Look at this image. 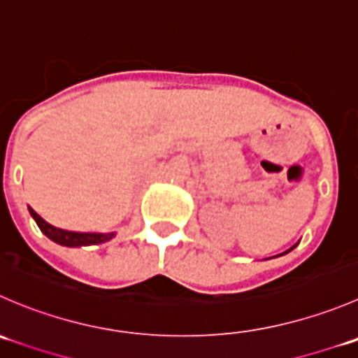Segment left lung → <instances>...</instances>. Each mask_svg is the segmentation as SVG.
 Returning a JSON list of instances; mask_svg holds the SVG:
<instances>
[{"mask_svg": "<svg viewBox=\"0 0 358 358\" xmlns=\"http://www.w3.org/2000/svg\"><path fill=\"white\" fill-rule=\"evenodd\" d=\"M292 248H294V246H292ZM292 248H290V250H292ZM290 250H287V252H285V253H289V252H290Z\"/></svg>", "mask_w": 358, "mask_h": 358, "instance_id": "1", "label": "left lung"}]
</instances>
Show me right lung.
Masks as SVG:
<instances>
[{
	"instance_id": "obj_1",
	"label": "right lung",
	"mask_w": 358,
	"mask_h": 358,
	"mask_svg": "<svg viewBox=\"0 0 358 358\" xmlns=\"http://www.w3.org/2000/svg\"><path fill=\"white\" fill-rule=\"evenodd\" d=\"M31 217L34 218V222L38 224L40 231L47 236L48 239H52L54 243L62 246H89V245H99V243L110 241V239L115 236V232H73V231H64V229H57L54 225H50L48 222H45L33 208H29Z\"/></svg>"
}]
</instances>
